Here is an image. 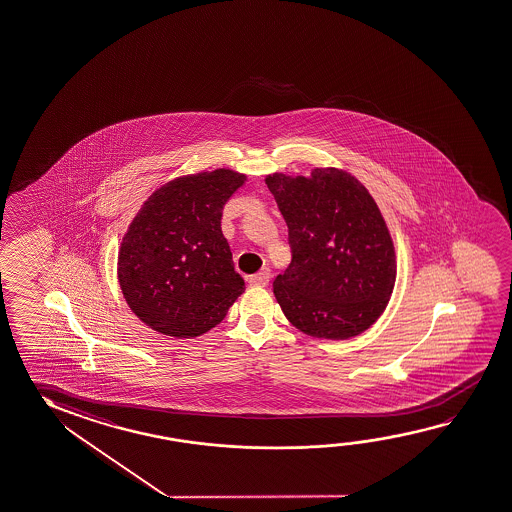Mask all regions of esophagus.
<instances>
[{
	"label": "esophagus",
	"mask_w": 512,
	"mask_h": 512,
	"mask_svg": "<svg viewBox=\"0 0 512 512\" xmlns=\"http://www.w3.org/2000/svg\"><path fill=\"white\" fill-rule=\"evenodd\" d=\"M249 284L251 286H267L268 281H270V272H268V268H263V270H260L258 274H252V276H249Z\"/></svg>",
	"instance_id": "34e87169"
}]
</instances>
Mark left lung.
Segmentation results:
<instances>
[{
    "label": "left lung",
    "mask_w": 512,
    "mask_h": 512,
    "mask_svg": "<svg viewBox=\"0 0 512 512\" xmlns=\"http://www.w3.org/2000/svg\"><path fill=\"white\" fill-rule=\"evenodd\" d=\"M283 213L292 263L274 281L284 317L313 338L349 340L377 322L397 279L390 229L374 197L350 172L265 178Z\"/></svg>",
    "instance_id": "left-lung-1"
}]
</instances>
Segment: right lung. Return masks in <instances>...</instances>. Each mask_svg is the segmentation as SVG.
<instances>
[{
  "instance_id": "right-lung-1",
  "label": "right lung",
  "mask_w": 512,
  "mask_h": 512,
  "mask_svg": "<svg viewBox=\"0 0 512 512\" xmlns=\"http://www.w3.org/2000/svg\"><path fill=\"white\" fill-rule=\"evenodd\" d=\"M245 181L224 167L179 176L156 188L131 220L117 277L131 311L156 333H208L244 293L220 219Z\"/></svg>"
}]
</instances>
